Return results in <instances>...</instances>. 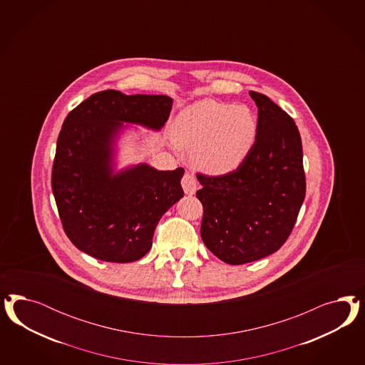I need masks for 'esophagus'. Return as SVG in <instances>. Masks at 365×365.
<instances>
[{
    "instance_id": "obj_1",
    "label": "esophagus",
    "mask_w": 365,
    "mask_h": 365,
    "mask_svg": "<svg viewBox=\"0 0 365 365\" xmlns=\"http://www.w3.org/2000/svg\"><path fill=\"white\" fill-rule=\"evenodd\" d=\"M182 187L185 190V192L187 194V195H192V194H195V191H197V180H195V178L192 174H190V173H186L183 178H182Z\"/></svg>"
}]
</instances>
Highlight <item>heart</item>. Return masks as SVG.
<instances>
[{
  "instance_id": "1",
  "label": "heart",
  "mask_w": 365,
  "mask_h": 365,
  "mask_svg": "<svg viewBox=\"0 0 365 365\" xmlns=\"http://www.w3.org/2000/svg\"><path fill=\"white\" fill-rule=\"evenodd\" d=\"M255 112L245 106L205 99L182 110L174 123L175 143L192 151L203 171L222 175L242 165L257 139Z\"/></svg>"
}]
</instances>
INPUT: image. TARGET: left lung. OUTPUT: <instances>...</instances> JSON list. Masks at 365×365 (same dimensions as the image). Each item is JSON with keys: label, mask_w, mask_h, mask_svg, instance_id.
Returning <instances> with one entry per match:
<instances>
[{"label": "left lung", "mask_w": 365, "mask_h": 365, "mask_svg": "<svg viewBox=\"0 0 365 365\" xmlns=\"http://www.w3.org/2000/svg\"><path fill=\"white\" fill-rule=\"evenodd\" d=\"M255 145L241 166L220 177L197 174L203 206L202 241L230 265L273 255L287 240L305 198L302 144L294 120L265 95Z\"/></svg>", "instance_id": "1"}]
</instances>
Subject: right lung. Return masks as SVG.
Instances as JSON below:
<instances>
[{
  "mask_svg": "<svg viewBox=\"0 0 365 365\" xmlns=\"http://www.w3.org/2000/svg\"><path fill=\"white\" fill-rule=\"evenodd\" d=\"M173 99L107 89L71 110L58 133L52 191L64 232L78 250L106 262L148 253L162 215L183 197L185 170L145 163L113 173V143L123 123L160 130Z\"/></svg>",
  "mask_w": 365,
  "mask_h": 365,
  "instance_id": "right-lung-1",
  "label": "right lung"
}]
</instances>
